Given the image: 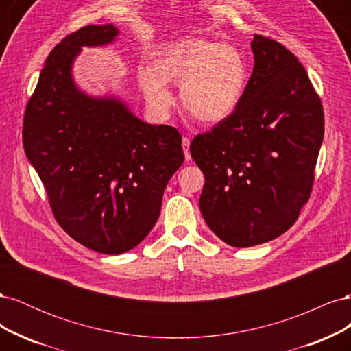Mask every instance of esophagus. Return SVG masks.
<instances>
[{"label":"esophagus","instance_id":"obj_1","mask_svg":"<svg viewBox=\"0 0 351 351\" xmlns=\"http://www.w3.org/2000/svg\"><path fill=\"white\" fill-rule=\"evenodd\" d=\"M183 151H184V158H186V161H190V139L189 137H183Z\"/></svg>","mask_w":351,"mask_h":351}]
</instances>
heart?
Listing matches in <instances>:
<instances>
[{
	"label": "heart",
	"mask_w": 351,
	"mask_h": 351,
	"mask_svg": "<svg viewBox=\"0 0 351 351\" xmlns=\"http://www.w3.org/2000/svg\"><path fill=\"white\" fill-rule=\"evenodd\" d=\"M149 107L165 114L173 105L167 83L180 86L183 108L196 120L217 124L236 111L247 80L241 52L228 44L192 38L159 48L151 69L137 74Z\"/></svg>",
	"instance_id": "obj_1"
}]
</instances>
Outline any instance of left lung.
<instances>
[{"label":"left lung","instance_id":"left-lung-1","mask_svg":"<svg viewBox=\"0 0 351 351\" xmlns=\"http://www.w3.org/2000/svg\"><path fill=\"white\" fill-rule=\"evenodd\" d=\"M252 51L239 107L190 143L205 174L202 215L232 247L267 243L294 224L311 197L324 139L321 98L297 57L262 35Z\"/></svg>","mask_w":351,"mask_h":351}]
</instances>
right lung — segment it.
Masks as SVG:
<instances>
[{"instance_id": "1", "label": "right lung", "mask_w": 351, "mask_h": 351, "mask_svg": "<svg viewBox=\"0 0 351 351\" xmlns=\"http://www.w3.org/2000/svg\"><path fill=\"white\" fill-rule=\"evenodd\" d=\"M112 25L73 32L49 52L23 120L26 156L60 227L95 252L120 254L154 228L168 180L184 161L182 134L134 117L120 99L77 89L82 47L110 44Z\"/></svg>"}]
</instances>
